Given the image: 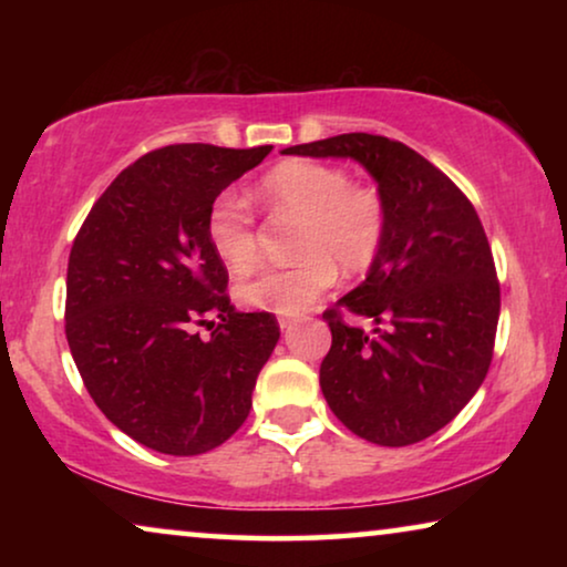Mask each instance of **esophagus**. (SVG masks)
Segmentation results:
<instances>
[{
    "label": "esophagus",
    "mask_w": 567,
    "mask_h": 567,
    "mask_svg": "<svg viewBox=\"0 0 567 567\" xmlns=\"http://www.w3.org/2000/svg\"><path fill=\"white\" fill-rule=\"evenodd\" d=\"M293 324H297V322H293V320H281V330L286 332V336H289V332H291V328H293Z\"/></svg>",
    "instance_id": "esophagus-1"
}]
</instances>
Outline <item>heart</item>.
Listing matches in <instances>:
<instances>
[{"mask_svg": "<svg viewBox=\"0 0 567 567\" xmlns=\"http://www.w3.org/2000/svg\"><path fill=\"white\" fill-rule=\"evenodd\" d=\"M258 196L276 219L297 221L289 268H266L237 289L243 305L274 315H301L336 281L374 266L386 237V204L374 188L353 185L346 169L293 159L270 169ZM206 237L235 276L258 262V231L250 200L237 190L216 193L206 214Z\"/></svg>", "mask_w": 567, "mask_h": 567, "instance_id": "obj_1", "label": "heart"}]
</instances>
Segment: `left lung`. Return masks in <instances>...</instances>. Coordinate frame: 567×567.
I'll use <instances>...</instances> for the list:
<instances>
[{
  "mask_svg": "<svg viewBox=\"0 0 567 567\" xmlns=\"http://www.w3.org/2000/svg\"><path fill=\"white\" fill-rule=\"evenodd\" d=\"M284 154L351 157L386 204L367 281L324 312L320 386L338 421L379 446L429 439L467 405L493 361L501 286L470 198L402 142L340 134ZM359 316L369 329L351 323Z\"/></svg>",
  "mask_w": 567,
  "mask_h": 567,
  "instance_id": "8db88e82",
  "label": "left lung"
}]
</instances>
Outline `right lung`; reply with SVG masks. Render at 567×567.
Returning <instances> with one entry per match:
<instances>
[{"label":"right lung","mask_w":567,"mask_h":567,"mask_svg":"<svg viewBox=\"0 0 567 567\" xmlns=\"http://www.w3.org/2000/svg\"><path fill=\"white\" fill-rule=\"evenodd\" d=\"M274 146L173 144L128 165L90 208L66 270V340L90 398L138 444L221 446L278 343L270 312H237L206 237L216 193ZM198 327L213 336L204 339Z\"/></svg>","instance_id":"add662e5"}]
</instances>
